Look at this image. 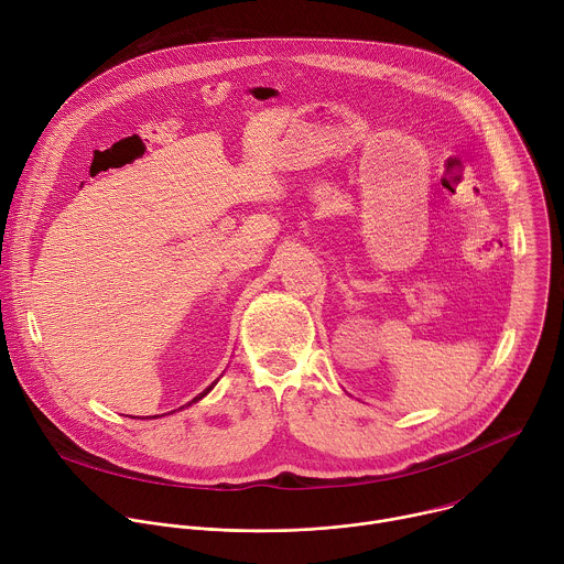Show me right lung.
<instances>
[{
    "mask_svg": "<svg viewBox=\"0 0 564 564\" xmlns=\"http://www.w3.org/2000/svg\"><path fill=\"white\" fill-rule=\"evenodd\" d=\"M214 383H216V381H214ZM214 383H212V386H207V388H205V390H203V392H200L198 397H194L192 401H187V404H185V406H192V404H196V401H198V399H203V397H205V394H207V392H209V390L214 388ZM185 406H181V409H185ZM181 409H178V411H181ZM172 413H174V411H172ZM167 415H170V413H167ZM153 417H158V415H153Z\"/></svg>",
    "mask_w": 564,
    "mask_h": 564,
    "instance_id": "right-lung-1",
    "label": "right lung"
}]
</instances>
